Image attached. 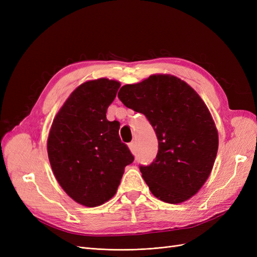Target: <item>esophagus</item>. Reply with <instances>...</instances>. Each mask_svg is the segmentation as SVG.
Returning a JSON list of instances; mask_svg holds the SVG:
<instances>
[{
    "instance_id": "esophagus-1",
    "label": "esophagus",
    "mask_w": 257,
    "mask_h": 257,
    "mask_svg": "<svg viewBox=\"0 0 257 257\" xmlns=\"http://www.w3.org/2000/svg\"><path fill=\"white\" fill-rule=\"evenodd\" d=\"M128 148H130V150H131L132 153L135 152V144L134 143H130L128 144Z\"/></svg>"
}]
</instances>
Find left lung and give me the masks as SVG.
Here are the masks:
<instances>
[{
    "mask_svg": "<svg viewBox=\"0 0 257 257\" xmlns=\"http://www.w3.org/2000/svg\"><path fill=\"white\" fill-rule=\"evenodd\" d=\"M118 97L144 113L157 134V158L141 166L151 193L168 204L195 195L211 173L219 147L215 123L197 92L176 76L155 74L123 85Z\"/></svg>",
    "mask_w": 257,
    "mask_h": 257,
    "instance_id": "obj_1",
    "label": "left lung"
}]
</instances>
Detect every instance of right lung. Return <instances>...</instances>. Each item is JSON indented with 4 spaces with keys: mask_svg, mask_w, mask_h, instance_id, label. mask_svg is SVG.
I'll list each match as a JSON object with an SVG mask.
<instances>
[{
    "mask_svg": "<svg viewBox=\"0 0 257 257\" xmlns=\"http://www.w3.org/2000/svg\"><path fill=\"white\" fill-rule=\"evenodd\" d=\"M121 83L99 78L77 87L51 124L47 151L52 172L67 195L85 207L109 200L134 157L119 137L120 123L107 108Z\"/></svg>",
    "mask_w": 257,
    "mask_h": 257,
    "instance_id": "add662e5",
    "label": "right lung"
}]
</instances>
